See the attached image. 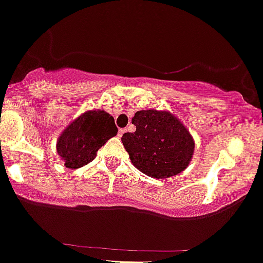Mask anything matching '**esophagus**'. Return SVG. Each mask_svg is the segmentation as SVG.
Here are the masks:
<instances>
[{"label": "esophagus", "mask_w": 263, "mask_h": 263, "mask_svg": "<svg viewBox=\"0 0 263 263\" xmlns=\"http://www.w3.org/2000/svg\"><path fill=\"white\" fill-rule=\"evenodd\" d=\"M124 133H125V129H120V130H119V135H120V137H121V135H123Z\"/></svg>", "instance_id": "34e87169"}]
</instances>
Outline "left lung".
<instances>
[{
    "label": "left lung",
    "mask_w": 263,
    "mask_h": 263,
    "mask_svg": "<svg viewBox=\"0 0 263 263\" xmlns=\"http://www.w3.org/2000/svg\"><path fill=\"white\" fill-rule=\"evenodd\" d=\"M134 133L121 137L133 165L156 179L178 175L191 162L194 140L170 112L142 110L132 119Z\"/></svg>",
    "instance_id": "1"
}]
</instances>
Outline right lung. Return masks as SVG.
Segmentation results:
<instances>
[{"label":"right lung","instance_id":"obj_1","mask_svg":"<svg viewBox=\"0 0 263 263\" xmlns=\"http://www.w3.org/2000/svg\"><path fill=\"white\" fill-rule=\"evenodd\" d=\"M118 134L115 120L105 111H88L72 121L57 140V153L67 168L92 162L110 138Z\"/></svg>","mask_w":263,"mask_h":263}]
</instances>
